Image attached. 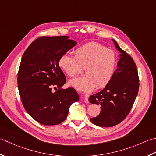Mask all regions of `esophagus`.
Wrapping results in <instances>:
<instances>
[{
	"instance_id": "esophagus-1",
	"label": "esophagus",
	"mask_w": 156,
	"mask_h": 156,
	"mask_svg": "<svg viewBox=\"0 0 156 156\" xmlns=\"http://www.w3.org/2000/svg\"><path fill=\"white\" fill-rule=\"evenodd\" d=\"M89 97H90V95H89V94H84L83 100H84V102L85 104H88L89 103V100H88Z\"/></svg>"
}]
</instances>
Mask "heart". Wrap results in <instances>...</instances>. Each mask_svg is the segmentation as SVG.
Listing matches in <instances>:
<instances>
[{
  "instance_id": "obj_1",
  "label": "heart",
  "mask_w": 156,
  "mask_h": 156,
  "mask_svg": "<svg viewBox=\"0 0 156 156\" xmlns=\"http://www.w3.org/2000/svg\"><path fill=\"white\" fill-rule=\"evenodd\" d=\"M117 65V56L112 50L96 42L79 47L74 51V57L63 55L58 60V66L69 77H75L84 69L85 76L69 81L76 90L90 92L101 89L112 80Z\"/></svg>"
}]
</instances>
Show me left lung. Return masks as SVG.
<instances>
[{
	"label": "left lung",
	"mask_w": 156,
	"mask_h": 156,
	"mask_svg": "<svg viewBox=\"0 0 156 156\" xmlns=\"http://www.w3.org/2000/svg\"><path fill=\"white\" fill-rule=\"evenodd\" d=\"M120 52L117 69L112 80L101 91L89 98L91 104L100 105L99 115L91 118V122L99 126L118 125L128 115L137 96L139 83L137 69L131 56L120 48L112 39Z\"/></svg>",
	"instance_id": "obj_1"
}]
</instances>
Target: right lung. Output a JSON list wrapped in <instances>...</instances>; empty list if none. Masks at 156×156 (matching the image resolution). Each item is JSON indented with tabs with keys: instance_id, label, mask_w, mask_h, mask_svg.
Returning <instances> with one entry per match:
<instances>
[{
	"instance_id": "obj_1",
	"label": "right lung",
	"mask_w": 156,
	"mask_h": 156,
	"mask_svg": "<svg viewBox=\"0 0 156 156\" xmlns=\"http://www.w3.org/2000/svg\"><path fill=\"white\" fill-rule=\"evenodd\" d=\"M69 38L40 37L30 44L21 58L17 84L22 104L27 112L44 125L62 122L71 105L79 100L75 89L62 87L66 77L58 60L77 44Z\"/></svg>"
}]
</instances>
